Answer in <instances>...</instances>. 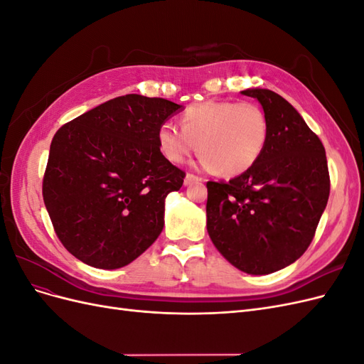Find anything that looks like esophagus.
<instances>
[{
	"label": "esophagus",
	"mask_w": 364,
	"mask_h": 364,
	"mask_svg": "<svg viewBox=\"0 0 364 364\" xmlns=\"http://www.w3.org/2000/svg\"><path fill=\"white\" fill-rule=\"evenodd\" d=\"M193 182H202V178H199V176H196L193 173H188L185 176V185H190Z\"/></svg>",
	"instance_id": "1"
}]
</instances>
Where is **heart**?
Instances as JSON below:
<instances>
[{
    "mask_svg": "<svg viewBox=\"0 0 364 364\" xmlns=\"http://www.w3.org/2000/svg\"><path fill=\"white\" fill-rule=\"evenodd\" d=\"M181 126L164 123L158 144L170 162L182 164L199 149L202 165L225 176L247 171L262 155L269 138V121L250 102L208 100L191 105L181 115Z\"/></svg>",
    "mask_w": 364,
    "mask_h": 364,
    "instance_id": "1",
    "label": "heart"
}]
</instances>
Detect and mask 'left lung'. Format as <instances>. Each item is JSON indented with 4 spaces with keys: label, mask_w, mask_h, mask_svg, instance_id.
Segmentation results:
<instances>
[{
    "label": "left lung",
    "mask_w": 364,
    "mask_h": 364,
    "mask_svg": "<svg viewBox=\"0 0 364 364\" xmlns=\"http://www.w3.org/2000/svg\"><path fill=\"white\" fill-rule=\"evenodd\" d=\"M269 121L262 155L229 182H208L206 228L222 255L250 274L290 266L311 245L329 197L322 141L270 90L241 91Z\"/></svg>",
    "instance_id": "left-lung-1"
}]
</instances>
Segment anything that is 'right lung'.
I'll use <instances>...</instances> for the list:
<instances>
[{
    "mask_svg": "<svg viewBox=\"0 0 364 364\" xmlns=\"http://www.w3.org/2000/svg\"><path fill=\"white\" fill-rule=\"evenodd\" d=\"M181 107L127 94L56 132L42 196L54 232L77 259L119 269L155 243L165 197L185 179V171L161 153L158 130Z\"/></svg>",
    "mask_w": 364,
    "mask_h": 364,
    "instance_id": "add662e5",
    "label": "right lung"
}]
</instances>
